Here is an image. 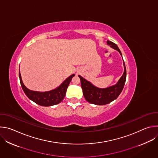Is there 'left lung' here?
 I'll use <instances>...</instances> for the list:
<instances>
[{
  "instance_id": "obj_1",
  "label": "left lung",
  "mask_w": 158,
  "mask_h": 158,
  "mask_svg": "<svg viewBox=\"0 0 158 158\" xmlns=\"http://www.w3.org/2000/svg\"><path fill=\"white\" fill-rule=\"evenodd\" d=\"M107 43L111 48L118 51L120 54L122 56L121 52L120 51L119 48L116 44L109 40H107ZM124 71L123 75L120 78L118 82L113 86H111L106 89L98 88L93 85L91 83H90L89 81L82 77L81 76H79L81 79V87L83 91V95L85 100L91 104L96 105H105L116 99L123 91L126 82V69L124 62Z\"/></svg>"
}]
</instances>
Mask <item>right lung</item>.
<instances>
[{"mask_svg": "<svg viewBox=\"0 0 158 158\" xmlns=\"http://www.w3.org/2000/svg\"><path fill=\"white\" fill-rule=\"evenodd\" d=\"M74 74L67 78L62 84L57 89L48 92H37L28 89L22 82L21 76L19 73V79L22 89L28 97L33 102L42 106H51L60 103L64 98L67 89Z\"/></svg>", "mask_w": 158, "mask_h": 158, "instance_id": "add662e5", "label": "right lung"}]
</instances>
